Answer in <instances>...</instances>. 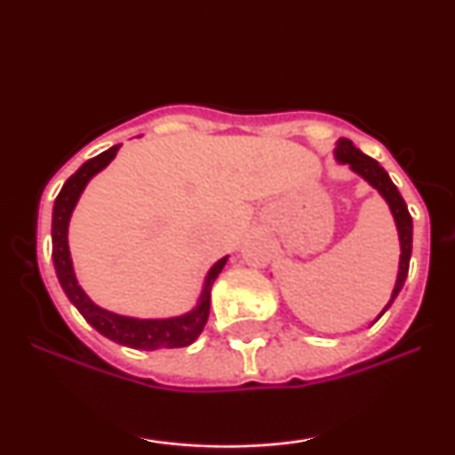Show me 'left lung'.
Returning a JSON list of instances; mask_svg holds the SVG:
<instances>
[{"instance_id": "left-lung-1", "label": "left lung", "mask_w": 455, "mask_h": 455, "mask_svg": "<svg viewBox=\"0 0 455 455\" xmlns=\"http://www.w3.org/2000/svg\"><path fill=\"white\" fill-rule=\"evenodd\" d=\"M333 156H336V160L340 162V164H348V169H351L353 173L363 177V180L385 198V203H387L391 210V216H394L395 228H398V237H400L398 278H395V286L394 291H391L389 304L385 306L383 312L377 316L379 321V318L387 312V307L394 304V299L398 297L402 286H404L406 275H409V263H411V252H412V218L409 213V207H406L404 198H402V195L398 192V188L394 186V181L389 180L387 171H385L377 160L365 156L363 151H359L348 139H338Z\"/></svg>"}]
</instances>
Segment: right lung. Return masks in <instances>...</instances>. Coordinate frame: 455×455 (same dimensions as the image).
Returning <instances> with one entry per match:
<instances>
[{"label": "right lung", "instance_id": "add662e5", "mask_svg": "<svg viewBox=\"0 0 455 455\" xmlns=\"http://www.w3.org/2000/svg\"><path fill=\"white\" fill-rule=\"evenodd\" d=\"M119 145H113L111 149L102 151L96 158L87 160L81 169L76 171L70 180L66 181L60 195L55 198L53 205V222H51V237H53V265L57 280H60L61 289L68 295V299L76 306L90 325L100 331L108 340L124 344V347L139 348V351H156V348H180L188 347L201 336L203 327H205L207 316H210V299H212V286L216 282L228 257H222L218 263L212 265L207 271L205 282H203L201 297H198L196 306L190 312L181 316L171 318H137V316H124L115 315L111 310L96 306L87 297L85 291L78 286L75 267H72L70 248H68V227H70L72 212H75L78 198H81L85 186L90 184L93 175L100 173L111 164V160L117 156Z\"/></svg>", "mask_w": 455, "mask_h": 455}]
</instances>
